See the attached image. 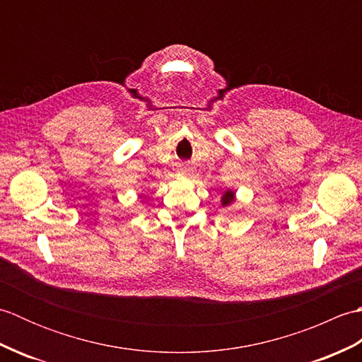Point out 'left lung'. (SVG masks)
<instances>
[{
  "label": "left lung",
  "instance_id": "1",
  "mask_svg": "<svg viewBox=\"0 0 362 362\" xmlns=\"http://www.w3.org/2000/svg\"><path fill=\"white\" fill-rule=\"evenodd\" d=\"M221 202H222V206H228L230 204L235 202V193H233V191L232 189H227L226 193L222 194Z\"/></svg>",
  "mask_w": 362,
  "mask_h": 362
}]
</instances>
